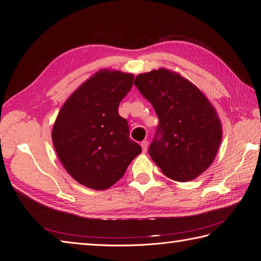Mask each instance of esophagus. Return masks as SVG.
<instances>
[{
    "label": "esophagus",
    "instance_id": "34e87169",
    "mask_svg": "<svg viewBox=\"0 0 261 261\" xmlns=\"http://www.w3.org/2000/svg\"><path fill=\"white\" fill-rule=\"evenodd\" d=\"M148 141L147 140H144V141H141V144H140V146H141V148H143V152H146L147 151V149H148Z\"/></svg>",
    "mask_w": 261,
    "mask_h": 261
}]
</instances>
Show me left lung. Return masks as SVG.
Masks as SVG:
<instances>
[{
    "label": "left lung",
    "mask_w": 261,
    "mask_h": 261,
    "mask_svg": "<svg viewBox=\"0 0 261 261\" xmlns=\"http://www.w3.org/2000/svg\"><path fill=\"white\" fill-rule=\"evenodd\" d=\"M134 84L159 118L149 154L165 176L187 181L212 164L222 139V125L198 87L176 72L159 68L139 74Z\"/></svg>",
    "instance_id": "8db88e82"
}]
</instances>
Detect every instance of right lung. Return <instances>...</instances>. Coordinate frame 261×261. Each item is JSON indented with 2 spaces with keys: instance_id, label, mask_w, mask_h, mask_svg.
I'll return each mask as SVG.
<instances>
[{
  "instance_id": "1",
  "label": "right lung",
  "mask_w": 261,
  "mask_h": 261,
  "mask_svg": "<svg viewBox=\"0 0 261 261\" xmlns=\"http://www.w3.org/2000/svg\"><path fill=\"white\" fill-rule=\"evenodd\" d=\"M134 75L100 69L63 105L52 128V141L63 167L78 183L105 191L120 179L141 147L129 138L118 106Z\"/></svg>"
}]
</instances>
